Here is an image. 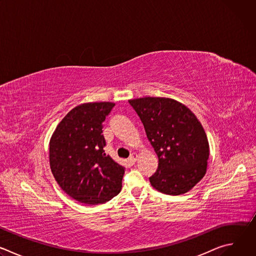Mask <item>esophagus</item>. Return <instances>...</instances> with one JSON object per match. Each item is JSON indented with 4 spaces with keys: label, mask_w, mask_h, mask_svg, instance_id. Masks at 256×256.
Segmentation results:
<instances>
[{
    "label": "esophagus",
    "mask_w": 256,
    "mask_h": 256,
    "mask_svg": "<svg viewBox=\"0 0 256 256\" xmlns=\"http://www.w3.org/2000/svg\"><path fill=\"white\" fill-rule=\"evenodd\" d=\"M136 159H138V155H136V153H134V154H132L130 157L128 158V161H130L132 164H134V163H136Z\"/></svg>",
    "instance_id": "obj_1"
}]
</instances>
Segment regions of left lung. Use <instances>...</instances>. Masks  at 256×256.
I'll list each match as a JSON object with an SVG mask.
<instances>
[{
    "label": "left lung",
    "mask_w": 256,
    "mask_h": 256,
    "mask_svg": "<svg viewBox=\"0 0 256 256\" xmlns=\"http://www.w3.org/2000/svg\"><path fill=\"white\" fill-rule=\"evenodd\" d=\"M140 116L159 164L149 178L160 192H190L206 172L210 146L206 132L190 108L174 99L142 97L128 100Z\"/></svg>",
    "instance_id": "8db88e82"
}]
</instances>
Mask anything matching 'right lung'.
I'll list each match as a JSON object with an SVG mask.
<instances>
[{
  "mask_svg": "<svg viewBox=\"0 0 256 256\" xmlns=\"http://www.w3.org/2000/svg\"><path fill=\"white\" fill-rule=\"evenodd\" d=\"M114 102H89L72 108L50 142V165L60 188L85 204L110 200L122 190L124 167L105 154L103 122Z\"/></svg>",
  "mask_w": 256,
  "mask_h": 256,
  "instance_id": "add662e5",
  "label": "right lung"
}]
</instances>
